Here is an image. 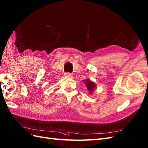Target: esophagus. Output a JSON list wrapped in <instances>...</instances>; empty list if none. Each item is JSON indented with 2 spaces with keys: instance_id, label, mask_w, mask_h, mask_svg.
<instances>
[{
  "instance_id": "1",
  "label": "esophagus",
  "mask_w": 148,
  "mask_h": 148,
  "mask_svg": "<svg viewBox=\"0 0 148 148\" xmlns=\"http://www.w3.org/2000/svg\"><path fill=\"white\" fill-rule=\"evenodd\" d=\"M64 75H65V76H66V77H71L73 76V74H72L70 73H65Z\"/></svg>"
}]
</instances>
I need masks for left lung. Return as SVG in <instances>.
<instances>
[{
    "label": "left lung",
    "instance_id": "1",
    "mask_svg": "<svg viewBox=\"0 0 148 148\" xmlns=\"http://www.w3.org/2000/svg\"><path fill=\"white\" fill-rule=\"evenodd\" d=\"M85 82H86V88H88V90H90V93L91 94L92 93V91H93V90H94V88H95V84L93 82H92V81H89V80H87V81H85Z\"/></svg>",
    "mask_w": 148,
    "mask_h": 148
}]
</instances>
